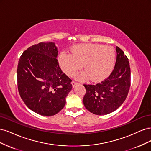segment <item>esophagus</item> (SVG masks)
Masks as SVG:
<instances>
[{"label": "esophagus", "instance_id": "1", "mask_svg": "<svg viewBox=\"0 0 151 151\" xmlns=\"http://www.w3.org/2000/svg\"><path fill=\"white\" fill-rule=\"evenodd\" d=\"M77 84V82H76V81H73L72 82V84L73 88H74V87Z\"/></svg>", "mask_w": 151, "mask_h": 151}]
</instances>
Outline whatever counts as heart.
Segmentation results:
<instances>
[{"mask_svg":"<svg viewBox=\"0 0 151 151\" xmlns=\"http://www.w3.org/2000/svg\"><path fill=\"white\" fill-rule=\"evenodd\" d=\"M115 62L114 49L100 44L88 43L72 47L70 53L62 52L58 62L62 70L73 76L82 67L85 72L78 76L79 79L88 78L94 81H101L111 72Z\"/></svg>","mask_w":151,"mask_h":151,"instance_id":"heart-1","label":"heart"}]
</instances>
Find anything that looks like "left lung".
<instances>
[{
    "mask_svg": "<svg viewBox=\"0 0 151 151\" xmlns=\"http://www.w3.org/2000/svg\"><path fill=\"white\" fill-rule=\"evenodd\" d=\"M116 50V60L110 75L96 84H84L86 93L83 103L95 115H107L116 110L129 93L131 79L129 58L119 47Z\"/></svg>",
    "mask_w": 151,
    "mask_h": 151,
    "instance_id": "left-lung-1",
    "label": "left lung"
}]
</instances>
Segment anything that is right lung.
I'll list each match as a JSON object with an SVG mask.
<instances>
[{"mask_svg":"<svg viewBox=\"0 0 151 151\" xmlns=\"http://www.w3.org/2000/svg\"><path fill=\"white\" fill-rule=\"evenodd\" d=\"M53 42L32 45L18 62L17 81L22 101L32 111L52 116L63 109L72 89V80L59 66Z\"/></svg>","mask_w":151,"mask_h":151,"instance_id":"1","label":"right lung"}]
</instances>
